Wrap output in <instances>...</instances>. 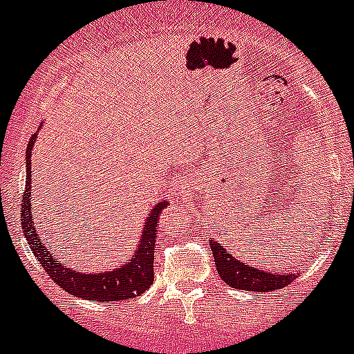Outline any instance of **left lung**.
<instances>
[{"mask_svg":"<svg viewBox=\"0 0 354 354\" xmlns=\"http://www.w3.org/2000/svg\"><path fill=\"white\" fill-rule=\"evenodd\" d=\"M210 248H212L217 272L223 281L235 290L265 293V291L281 290L293 281V275L270 274V272L256 270L254 267L242 263L241 259H235V256L228 254L219 242H210Z\"/></svg>","mask_w":354,"mask_h":354,"instance_id":"8db88e82","label":"left lung"}]
</instances>
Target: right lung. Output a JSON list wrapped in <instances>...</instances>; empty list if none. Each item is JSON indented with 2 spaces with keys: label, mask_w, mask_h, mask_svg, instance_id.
Wrapping results in <instances>:
<instances>
[{
  "label": "right lung",
  "mask_w": 354,
  "mask_h": 354,
  "mask_svg": "<svg viewBox=\"0 0 354 354\" xmlns=\"http://www.w3.org/2000/svg\"><path fill=\"white\" fill-rule=\"evenodd\" d=\"M35 138L37 135L31 137L28 149H26L28 174H26V189L22 193L21 205L22 232H24L29 248L33 249L35 256L45 268L48 277L56 284H59L66 293L86 298V300L118 302V300L140 297L152 286V281H154V245L156 236H158V221H160L161 210L168 205V202L158 203L152 209L151 216L145 223V232L140 239V245L135 251L133 258L126 261L124 267L113 268V270L103 272V274H84V272L73 270L70 268L73 259L57 261L52 258L33 225V217H31V149H33Z\"/></svg>",
  "instance_id": "1"
}]
</instances>
